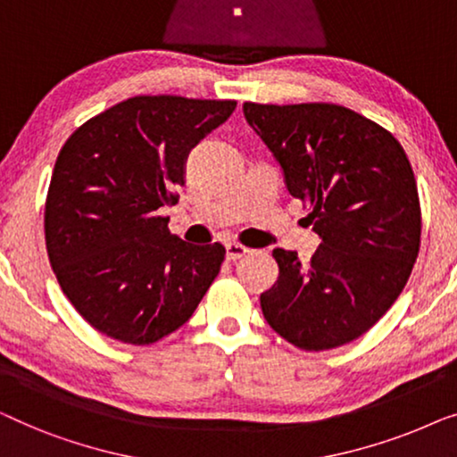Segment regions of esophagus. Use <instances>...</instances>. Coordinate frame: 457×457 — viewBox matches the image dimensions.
Segmentation results:
<instances>
[{
	"label": "esophagus",
	"mask_w": 457,
	"mask_h": 457,
	"mask_svg": "<svg viewBox=\"0 0 457 457\" xmlns=\"http://www.w3.org/2000/svg\"><path fill=\"white\" fill-rule=\"evenodd\" d=\"M250 250L246 246H242V244L237 242H228L226 244V259L228 261H237L242 259V256H246Z\"/></svg>",
	"instance_id": "34e87169"
}]
</instances>
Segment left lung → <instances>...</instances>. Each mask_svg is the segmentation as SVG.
I'll return each instance as SVG.
<instances>
[{
    "instance_id": "obj_1",
    "label": "left lung",
    "mask_w": 457,
    "mask_h": 457,
    "mask_svg": "<svg viewBox=\"0 0 457 457\" xmlns=\"http://www.w3.org/2000/svg\"><path fill=\"white\" fill-rule=\"evenodd\" d=\"M244 118L311 203L320 237L311 262L275 248L279 278L261 294L275 333L302 350L354 342L389 311L420 248V203L402 145L364 115L333 103L259 105Z\"/></svg>"
}]
</instances>
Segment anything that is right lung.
<instances>
[{"mask_svg": "<svg viewBox=\"0 0 457 457\" xmlns=\"http://www.w3.org/2000/svg\"><path fill=\"white\" fill-rule=\"evenodd\" d=\"M236 101L132 97L85 121L62 146L45 203L51 269L80 317L145 345L179 329L220 273L226 248L173 236L188 153Z\"/></svg>", "mask_w": 457, "mask_h": 457, "instance_id": "1", "label": "right lung"}]
</instances>
